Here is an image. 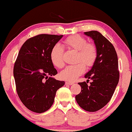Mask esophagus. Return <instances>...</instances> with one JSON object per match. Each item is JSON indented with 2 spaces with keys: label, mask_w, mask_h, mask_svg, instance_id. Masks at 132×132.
Listing matches in <instances>:
<instances>
[{
  "label": "esophagus",
  "mask_w": 132,
  "mask_h": 132,
  "mask_svg": "<svg viewBox=\"0 0 132 132\" xmlns=\"http://www.w3.org/2000/svg\"><path fill=\"white\" fill-rule=\"evenodd\" d=\"M74 84V82H70V81H67L65 82V85H72Z\"/></svg>",
  "instance_id": "obj_1"
}]
</instances>
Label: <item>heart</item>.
<instances>
[{
  "mask_svg": "<svg viewBox=\"0 0 132 132\" xmlns=\"http://www.w3.org/2000/svg\"><path fill=\"white\" fill-rule=\"evenodd\" d=\"M63 44L67 48L77 51V62L79 63L67 67L60 72V77L65 81H74L85 71V64L87 67L94 65L97 58V49L95 44L88 43L86 39L79 35L69 37L63 41ZM50 58L52 64L56 68L60 69L64 66L63 50L58 44L51 48Z\"/></svg>",
  "mask_w": 132,
  "mask_h": 132,
  "instance_id": "1",
  "label": "heart"
}]
</instances>
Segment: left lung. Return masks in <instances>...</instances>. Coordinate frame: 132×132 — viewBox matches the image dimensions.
Returning a JSON list of instances; mask_svg holds the SVG:
<instances>
[{"label": "left lung", "instance_id": "8db88e82", "mask_svg": "<svg viewBox=\"0 0 132 132\" xmlns=\"http://www.w3.org/2000/svg\"><path fill=\"white\" fill-rule=\"evenodd\" d=\"M94 40L97 58L92 69L85 74L86 82H79L81 86L76 100L80 107L89 112H95L104 107L114 94L119 79L118 60L114 47L98 31L85 32ZM92 80L88 85L89 79Z\"/></svg>", "mask_w": 132, "mask_h": 132}]
</instances>
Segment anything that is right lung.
<instances>
[{"label":"right lung","instance_id":"1","mask_svg":"<svg viewBox=\"0 0 132 132\" xmlns=\"http://www.w3.org/2000/svg\"><path fill=\"white\" fill-rule=\"evenodd\" d=\"M63 35L40 34L28 39L21 46L13 74L16 92L24 105L42 113L53 105L56 91L64 81L52 77L57 74L50 58L51 48Z\"/></svg>","mask_w":132,"mask_h":132}]
</instances>
